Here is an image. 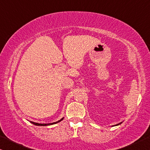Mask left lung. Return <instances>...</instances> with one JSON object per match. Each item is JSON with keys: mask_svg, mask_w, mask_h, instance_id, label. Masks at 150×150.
Listing matches in <instances>:
<instances>
[{"mask_svg": "<svg viewBox=\"0 0 150 150\" xmlns=\"http://www.w3.org/2000/svg\"><path fill=\"white\" fill-rule=\"evenodd\" d=\"M122 124V122H121V123H120V124H117V125H115V126H118V125H120V124Z\"/></svg>", "mask_w": 150, "mask_h": 150, "instance_id": "1", "label": "left lung"}]
</instances>
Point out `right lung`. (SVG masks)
<instances>
[{
  "instance_id": "add662e5",
  "label": "right lung",
  "mask_w": 150,
  "mask_h": 150,
  "mask_svg": "<svg viewBox=\"0 0 150 150\" xmlns=\"http://www.w3.org/2000/svg\"><path fill=\"white\" fill-rule=\"evenodd\" d=\"M63 120V118L61 119L60 120L58 121V122H54V123H50V124H39V123H35V122H30V123H32L33 124L35 125V126H49V125H52V124H57V123L58 122H60L61 121H62Z\"/></svg>"
}]
</instances>
